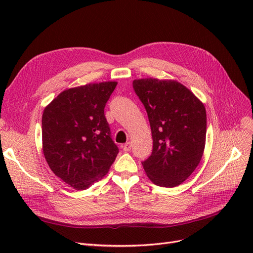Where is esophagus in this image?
<instances>
[{
  "mask_svg": "<svg viewBox=\"0 0 253 253\" xmlns=\"http://www.w3.org/2000/svg\"><path fill=\"white\" fill-rule=\"evenodd\" d=\"M122 149H124V151L125 152H129L131 151V149H132V142H126V143H125L124 145H122Z\"/></svg>",
  "mask_w": 253,
  "mask_h": 253,
  "instance_id": "esophagus-1",
  "label": "esophagus"
}]
</instances>
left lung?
<instances>
[{"mask_svg":"<svg viewBox=\"0 0 253 253\" xmlns=\"http://www.w3.org/2000/svg\"><path fill=\"white\" fill-rule=\"evenodd\" d=\"M133 87L148 113L153 139L142 163L149 179L160 187L180 185L204 155L207 114L204 103L176 80L142 78Z\"/></svg>","mask_w":253,"mask_h":253,"instance_id":"left-lung-1","label":"left lung"}]
</instances>
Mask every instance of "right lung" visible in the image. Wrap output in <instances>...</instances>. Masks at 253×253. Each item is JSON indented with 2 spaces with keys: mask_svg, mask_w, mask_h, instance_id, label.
<instances>
[{
  "mask_svg": "<svg viewBox=\"0 0 253 253\" xmlns=\"http://www.w3.org/2000/svg\"><path fill=\"white\" fill-rule=\"evenodd\" d=\"M116 81L64 89L45 106L42 149L50 170L76 190L104 177L118 154L104 117Z\"/></svg>",
  "mask_w": 253,
  "mask_h": 253,
  "instance_id": "right-lung-1",
  "label": "right lung"
}]
</instances>
